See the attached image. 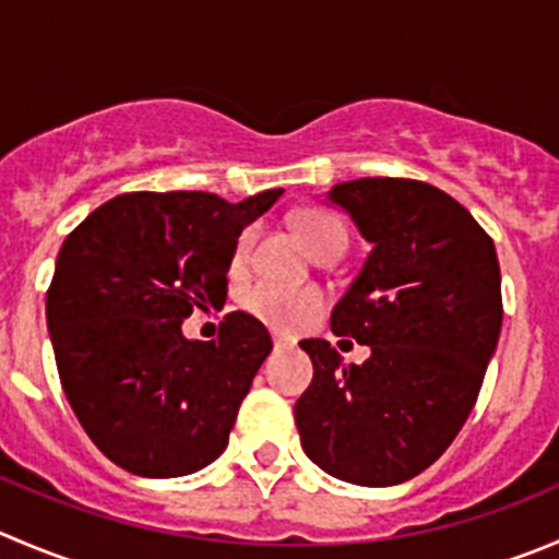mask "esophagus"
Masks as SVG:
<instances>
[{"label":"esophagus","mask_w":559,"mask_h":559,"mask_svg":"<svg viewBox=\"0 0 559 559\" xmlns=\"http://www.w3.org/2000/svg\"><path fill=\"white\" fill-rule=\"evenodd\" d=\"M273 344H275V349H278V352H284V349H292V346H295V341H289V338H281V335H275V338H273Z\"/></svg>","instance_id":"1"}]
</instances>
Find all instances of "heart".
I'll return each instance as SVG.
<instances>
[{
  "label": "heart",
  "mask_w": 559,
  "mask_h": 559,
  "mask_svg": "<svg viewBox=\"0 0 559 559\" xmlns=\"http://www.w3.org/2000/svg\"><path fill=\"white\" fill-rule=\"evenodd\" d=\"M297 235L306 242L311 253L322 251L328 246L344 248L346 229L333 213L324 210H306L297 215ZM253 231L246 229L235 242V267H240L251 251ZM242 306L251 311L253 317L262 319L270 328L281 330V333H295V330L306 328L322 308V295L311 286H297V284H278V281H253L242 292Z\"/></svg>",
  "instance_id": "b5f03b06"
}]
</instances>
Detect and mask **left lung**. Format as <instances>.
Masks as SVG:
<instances>
[{
    "label": "left lung",
    "mask_w": 559,
    "mask_h": 559,
    "mask_svg": "<svg viewBox=\"0 0 559 559\" xmlns=\"http://www.w3.org/2000/svg\"><path fill=\"white\" fill-rule=\"evenodd\" d=\"M371 253L330 317L335 335L371 346L362 366L324 338L300 341L313 379L295 404L306 456L333 478L395 486L445 453L473 412L502 328L491 237L429 182H338Z\"/></svg>",
    "instance_id": "left-lung-1"
}]
</instances>
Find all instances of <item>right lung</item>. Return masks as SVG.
Wrapping results in <instances>:
<instances>
[{
  "label": "right lung",
  "mask_w": 559,
  "mask_h": 559,
  "mask_svg": "<svg viewBox=\"0 0 559 559\" xmlns=\"http://www.w3.org/2000/svg\"><path fill=\"white\" fill-rule=\"evenodd\" d=\"M281 188L231 204L215 193H122L62 242L46 322L62 390L90 440L142 478L213 464L273 349L248 313L215 341L182 335L193 308L224 306L235 242Z\"/></svg>",
  "instance_id": "1"
}]
</instances>
